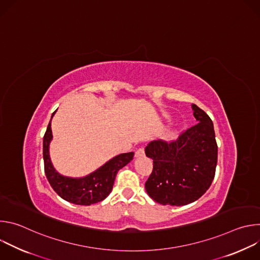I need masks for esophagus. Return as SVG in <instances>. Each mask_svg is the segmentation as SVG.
Here are the masks:
<instances>
[{"mask_svg":"<svg viewBox=\"0 0 260 260\" xmlns=\"http://www.w3.org/2000/svg\"><path fill=\"white\" fill-rule=\"evenodd\" d=\"M145 154V151H144V148H140V149H138L135 153V156L136 157H141V156H144Z\"/></svg>","mask_w":260,"mask_h":260,"instance_id":"1","label":"esophagus"}]
</instances>
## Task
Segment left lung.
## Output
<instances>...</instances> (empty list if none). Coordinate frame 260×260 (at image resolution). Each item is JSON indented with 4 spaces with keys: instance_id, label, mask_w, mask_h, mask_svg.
I'll list each match as a JSON object with an SVG mask.
<instances>
[{
    "instance_id": "1",
    "label": "left lung",
    "mask_w": 260,
    "mask_h": 260,
    "mask_svg": "<svg viewBox=\"0 0 260 260\" xmlns=\"http://www.w3.org/2000/svg\"><path fill=\"white\" fill-rule=\"evenodd\" d=\"M198 123L176 141H151L145 148L153 171L145 183L152 200L164 206H185L199 200L215 176L218 148L214 125L205 111L191 105Z\"/></svg>"
}]
</instances>
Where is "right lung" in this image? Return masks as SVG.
I'll return each mask as SVG.
<instances>
[{"instance_id": "1", "label": "right lung", "mask_w": 260, "mask_h": 260, "mask_svg": "<svg viewBox=\"0 0 260 260\" xmlns=\"http://www.w3.org/2000/svg\"><path fill=\"white\" fill-rule=\"evenodd\" d=\"M55 112L52 113L51 119ZM51 119L43 138L44 169L51 187L61 199L75 205L90 206L105 200L112 191L118 171L133 160L134 152L116 155L84 177L63 176L55 170L49 154V145L52 141Z\"/></svg>"}]
</instances>
